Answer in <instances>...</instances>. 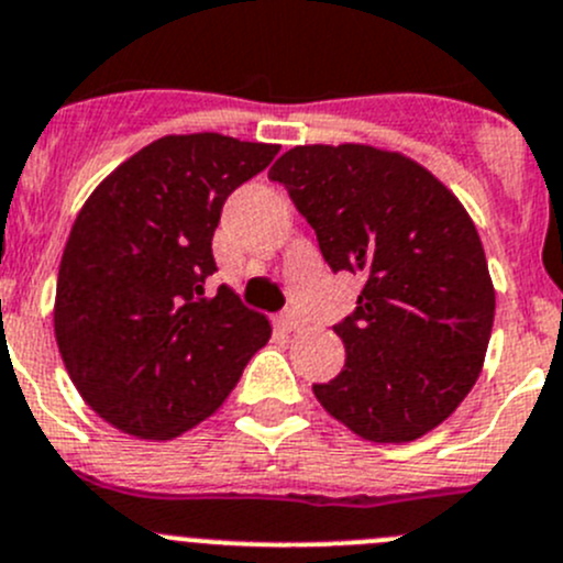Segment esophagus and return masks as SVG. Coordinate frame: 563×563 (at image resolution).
Masks as SVG:
<instances>
[{
    "mask_svg": "<svg viewBox=\"0 0 563 563\" xmlns=\"http://www.w3.org/2000/svg\"><path fill=\"white\" fill-rule=\"evenodd\" d=\"M277 327H280V330H286V332L299 330L297 313H291V310H288V313H280V316H277Z\"/></svg>",
    "mask_w": 563,
    "mask_h": 563,
    "instance_id": "obj_1",
    "label": "esophagus"
}]
</instances>
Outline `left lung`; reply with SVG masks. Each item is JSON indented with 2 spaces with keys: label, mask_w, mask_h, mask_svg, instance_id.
I'll return each instance as SVG.
<instances>
[{
  "label": "left lung",
  "mask_w": 563,
  "mask_h": 563,
  "mask_svg": "<svg viewBox=\"0 0 563 563\" xmlns=\"http://www.w3.org/2000/svg\"><path fill=\"white\" fill-rule=\"evenodd\" d=\"M310 222L332 272L363 277L335 324L343 371L321 407L371 443L440 427L482 374L495 288L465 206L423 165L374 145H297L269 170Z\"/></svg>",
  "instance_id": "1"
}]
</instances>
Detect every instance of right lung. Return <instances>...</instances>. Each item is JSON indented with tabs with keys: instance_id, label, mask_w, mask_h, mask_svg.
<instances>
[{
	"instance_id": "obj_1",
	"label": "right lung",
	"mask_w": 563,
	"mask_h": 563,
	"mask_svg": "<svg viewBox=\"0 0 563 563\" xmlns=\"http://www.w3.org/2000/svg\"><path fill=\"white\" fill-rule=\"evenodd\" d=\"M280 145L167 134L114 167L65 242L54 338L87 407L140 440H173L222 407L272 335L214 275L211 239L228 195Z\"/></svg>"
}]
</instances>
